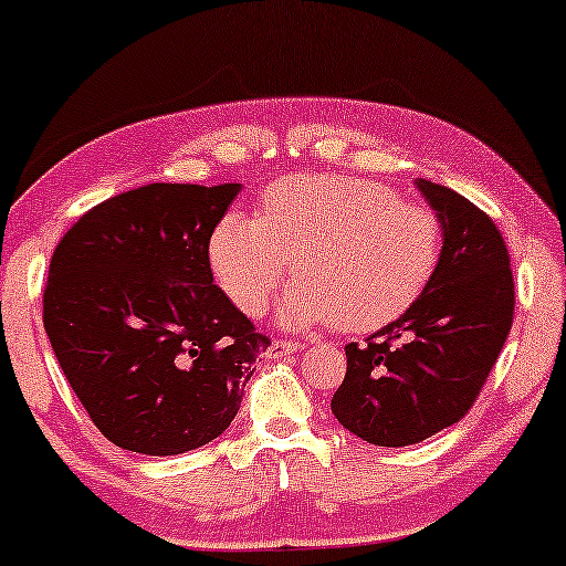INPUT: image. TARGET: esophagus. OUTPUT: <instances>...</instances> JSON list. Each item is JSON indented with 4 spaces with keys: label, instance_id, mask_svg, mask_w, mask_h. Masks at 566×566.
<instances>
[{
    "label": "esophagus",
    "instance_id": "obj_1",
    "mask_svg": "<svg viewBox=\"0 0 566 566\" xmlns=\"http://www.w3.org/2000/svg\"><path fill=\"white\" fill-rule=\"evenodd\" d=\"M301 346L296 340H283V337H275L273 343L265 348V358H283V356H291L296 354Z\"/></svg>",
    "mask_w": 566,
    "mask_h": 566
}]
</instances>
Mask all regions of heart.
Returning a JSON list of instances; mask_svg holds the SVG:
<instances>
[{
	"mask_svg": "<svg viewBox=\"0 0 566 566\" xmlns=\"http://www.w3.org/2000/svg\"><path fill=\"white\" fill-rule=\"evenodd\" d=\"M442 220L429 205L400 200L361 176L298 174L265 189L260 218L226 212L210 237V268L247 317L291 275L285 325H335L379 333L413 310L442 262Z\"/></svg>",
	"mask_w": 566,
	"mask_h": 566,
	"instance_id": "b5f03b06",
	"label": "heart"
}]
</instances>
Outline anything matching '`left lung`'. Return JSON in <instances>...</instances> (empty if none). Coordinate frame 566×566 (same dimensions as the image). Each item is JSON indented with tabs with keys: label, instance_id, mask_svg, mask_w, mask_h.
Wrapping results in <instances>:
<instances>
[{
	"label": "left lung",
	"instance_id": "1",
	"mask_svg": "<svg viewBox=\"0 0 566 566\" xmlns=\"http://www.w3.org/2000/svg\"><path fill=\"white\" fill-rule=\"evenodd\" d=\"M416 185L442 220V262L406 317L364 346L348 343L346 379L329 402L343 427L379 447L416 444L465 418L515 319L494 220L450 187Z\"/></svg>",
	"mask_w": 566,
	"mask_h": 566
}]
</instances>
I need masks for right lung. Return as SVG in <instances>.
Masks as SVG:
<instances>
[{"instance_id": "right-lung-1", "label": "right lung", "mask_w": 566, "mask_h": 566, "mask_svg": "<svg viewBox=\"0 0 566 566\" xmlns=\"http://www.w3.org/2000/svg\"><path fill=\"white\" fill-rule=\"evenodd\" d=\"M239 185H145L85 212L51 254L43 327L108 442L179 454L231 427L270 337L212 283Z\"/></svg>"}]
</instances>
